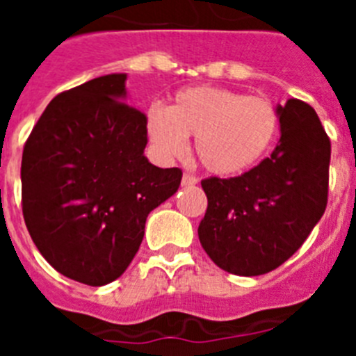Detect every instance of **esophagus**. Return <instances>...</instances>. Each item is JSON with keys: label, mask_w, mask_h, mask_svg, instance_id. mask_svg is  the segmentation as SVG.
Returning <instances> with one entry per match:
<instances>
[{"label": "esophagus", "mask_w": 356, "mask_h": 356, "mask_svg": "<svg viewBox=\"0 0 356 356\" xmlns=\"http://www.w3.org/2000/svg\"><path fill=\"white\" fill-rule=\"evenodd\" d=\"M197 184V178L193 175H184V178H181V185L184 187H193V185Z\"/></svg>", "instance_id": "obj_1"}]
</instances>
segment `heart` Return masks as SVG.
<instances>
[{"instance_id": "1", "label": "heart", "mask_w": 356, "mask_h": 356, "mask_svg": "<svg viewBox=\"0 0 356 356\" xmlns=\"http://www.w3.org/2000/svg\"><path fill=\"white\" fill-rule=\"evenodd\" d=\"M146 131L163 160L184 155L185 137H194V151L207 171L234 176L266 155L278 131V115L264 97L197 85L178 90L168 110L149 106Z\"/></svg>"}]
</instances>
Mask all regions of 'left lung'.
Listing matches in <instances>:
<instances>
[{
	"label": "left lung",
	"mask_w": 356,
	"mask_h": 356,
	"mask_svg": "<svg viewBox=\"0 0 356 356\" xmlns=\"http://www.w3.org/2000/svg\"><path fill=\"white\" fill-rule=\"evenodd\" d=\"M276 115L280 140L271 156L235 178L201 181L209 207L200 242L232 275L259 276L282 266L326 209L332 146L316 110L289 99Z\"/></svg>",
	"instance_id": "1"
}]
</instances>
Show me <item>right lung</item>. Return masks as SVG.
Here are the masks:
<instances>
[{
    "label": "right lung",
    "mask_w": 356,
    "mask_h": 356,
    "mask_svg": "<svg viewBox=\"0 0 356 356\" xmlns=\"http://www.w3.org/2000/svg\"><path fill=\"white\" fill-rule=\"evenodd\" d=\"M127 72L58 94L23 151V216L37 250L85 285L118 280L134 260L151 210L178 191L181 171L144 155L146 115L127 105Z\"/></svg>",
    "instance_id": "1"
}]
</instances>
